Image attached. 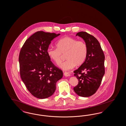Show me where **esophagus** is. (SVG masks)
Wrapping results in <instances>:
<instances>
[{"label":"esophagus","instance_id":"obj_1","mask_svg":"<svg viewBox=\"0 0 126 126\" xmlns=\"http://www.w3.org/2000/svg\"><path fill=\"white\" fill-rule=\"evenodd\" d=\"M64 74V75H65V76L68 77L70 76V73H69L68 72H65Z\"/></svg>","mask_w":126,"mask_h":126}]
</instances>
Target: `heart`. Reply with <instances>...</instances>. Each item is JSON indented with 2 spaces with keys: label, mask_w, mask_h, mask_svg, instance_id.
<instances>
[{
  "label": "heart",
  "mask_w": 126,
  "mask_h": 126,
  "mask_svg": "<svg viewBox=\"0 0 126 126\" xmlns=\"http://www.w3.org/2000/svg\"><path fill=\"white\" fill-rule=\"evenodd\" d=\"M57 48H49L47 53L49 57L59 64L65 54L66 60L59 65L61 68L69 71L76 65H79L85 61L87 56L88 47L83 41H78L75 38L65 37L60 39L56 44Z\"/></svg>",
  "instance_id": "b5f03b06"
}]
</instances>
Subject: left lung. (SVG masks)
Listing matches in <instances>:
<instances>
[{"mask_svg":"<svg viewBox=\"0 0 126 126\" xmlns=\"http://www.w3.org/2000/svg\"><path fill=\"white\" fill-rule=\"evenodd\" d=\"M88 47L87 56L80 67L74 71V75L79 81L73 88L78 95L89 97L95 93L101 84L105 73V56L99 42L86 32H78Z\"/></svg>","mask_w":126,"mask_h":126,"instance_id":"left-lung-1","label":"left lung"}]
</instances>
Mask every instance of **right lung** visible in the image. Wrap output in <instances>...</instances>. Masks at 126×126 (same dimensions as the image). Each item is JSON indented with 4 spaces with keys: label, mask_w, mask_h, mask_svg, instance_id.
I'll use <instances>...</instances> for the list:
<instances>
[{
    "label": "right lung",
    "mask_w": 126,
    "mask_h": 126,
    "mask_svg": "<svg viewBox=\"0 0 126 126\" xmlns=\"http://www.w3.org/2000/svg\"><path fill=\"white\" fill-rule=\"evenodd\" d=\"M60 34L39 31L27 39L19 56L20 74L31 94L40 99L49 97L56 90V83L63 72L51 61L47 50L51 42Z\"/></svg>",
    "instance_id": "obj_1"
}]
</instances>
